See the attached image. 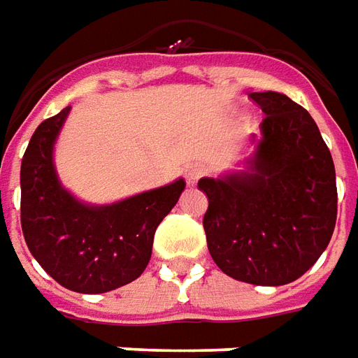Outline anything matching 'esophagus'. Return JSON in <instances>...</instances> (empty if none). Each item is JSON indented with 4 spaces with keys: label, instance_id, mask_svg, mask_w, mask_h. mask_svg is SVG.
<instances>
[{
    "label": "esophagus",
    "instance_id": "obj_1",
    "mask_svg": "<svg viewBox=\"0 0 358 358\" xmlns=\"http://www.w3.org/2000/svg\"><path fill=\"white\" fill-rule=\"evenodd\" d=\"M201 174H203V169H201L199 164H188V166L184 169V176L188 180V184H196Z\"/></svg>",
    "mask_w": 358,
    "mask_h": 358
}]
</instances>
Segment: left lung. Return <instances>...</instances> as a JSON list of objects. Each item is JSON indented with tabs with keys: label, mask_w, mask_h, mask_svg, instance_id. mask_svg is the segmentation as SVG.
Wrapping results in <instances>:
<instances>
[{
	"label": "left lung",
	"mask_w": 358,
	"mask_h": 358,
	"mask_svg": "<svg viewBox=\"0 0 358 358\" xmlns=\"http://www.w3.org/2000/svg\"><path fill=\"white\" fill-rule=\"evenodd\" d=\"M249 97L266 115L243 169L201 178L211 259L235 280L282 286L312 268L331 241L337 184L329 148L306 109L278 92Z\"/></svg>",
	"instance_id": "1"
}]
</instances>
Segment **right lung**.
Returning a JSON list of instances; mask_svg holds the SVG:
<instances>
[{
	"label": "right lung",
	"instance_id": "add662e5",
	"mask_svg": "<svg viewBox=\"0 0 358 358\" xmlns=\"http://www.w3.org/2000/svg\"><path fill=\"white\" fill-rule=\"evenodd\" d=\"M70 106L43 121L21 160V229L36 262L68 290L103 294L138 278L159 223L176 206L184 178L96 206L62 186L55 143Z\"/></svg>",
	"mask_w": 358,
	"mask_h": 358
}]
</instances>
